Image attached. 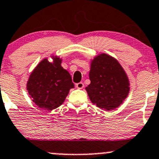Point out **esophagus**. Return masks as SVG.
<instances>
[{
	"label": "esophagus",
	"instance_id": "esophagus-1",
	"mask_svg": "<svg viewBox=\"0 0 159 159\" xmlns=\"http://www.w3.org/2000/svg\"><path fill=\"white\" fill-rule=\"evenodd\" d=\"M76 88L78 89H82L84 88V84L82 82H79L76 84Z\"/></svg>",
	"mask_w": 159,
	"mask_h": 159
}]
</instances>
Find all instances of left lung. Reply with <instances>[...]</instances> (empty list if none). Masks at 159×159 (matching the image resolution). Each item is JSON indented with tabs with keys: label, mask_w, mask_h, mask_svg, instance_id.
<instances>
[{
	"label": "left lung",
	"mask_w": 159,
	"mask_h": 159,
	"mask_svg": "<svg viewBox=\"0 0 159 159\" xmlns=\"http://www.w3.org/2000/svg\"><path fill=\"white\" fill-rule=\"evenodd\" d=\"M89 78L91 84L85 89L90 100L105 111L118 108L129 93L127 75L118 61L106 54L91 61Z\"/></svg>",
	"instance_id": "left-lung-1"
}]
</instances>
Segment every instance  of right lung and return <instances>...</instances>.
<instances>
[{
	"mask_svg": "<svg viewBox=\"0 0 159 159\" xmlns=\"http://www.w3.org/2000/svg\"><path fill=\"white\" fill-rule=\"evenodd\" d=\"M44 58L30 74L27 90L30 98L41 109L51 111L63 104L69 90L74 89L69 72L61 67V59Z\"/></svg>",
	"mask_w": 159,
	"mask_h": 159,
	"instance_id": "obj_1",
	"label": "right lung"
}]
</instances>
